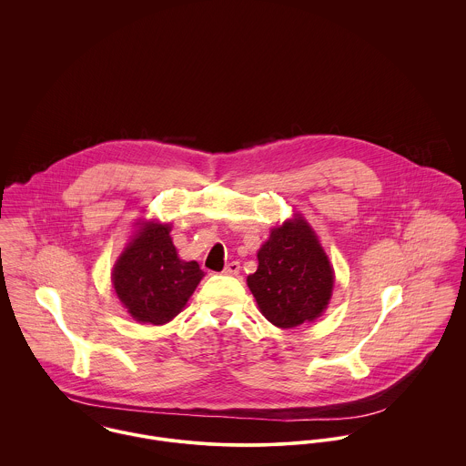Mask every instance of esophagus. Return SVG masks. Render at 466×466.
<instances>
[{
	"instance_id": "34e87169",
	"label": "esophagus",
	"mask_w": 466,
	"mask_h": 466,
	"mask_svg": "<svg viewBox=\"0 0 466 466\" xmlns=\"http://www.w3.org/2000/svg\"><path fill=\"white\" fill-rule=\"evenodd\" d=\"M222 272L228 274V276H235V274L240 272V264L238 262H229V264H226Z\"/></svg>"
}]
</instances>
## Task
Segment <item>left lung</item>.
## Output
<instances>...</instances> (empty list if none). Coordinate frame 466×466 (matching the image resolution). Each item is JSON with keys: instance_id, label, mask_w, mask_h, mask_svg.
I'll return each instance as SVG.
<instances>
[{"instance_id": "1", "label": "left lung", "mask_w": 466, "mask_h": 466, "mask_svg": "<svg viewBox=\"0 0 466 466\" xmlns=\"http://www.w3.org/2000/svg\"><path fill=\"white\" fill-rule=\"evenodd\" d=\"M248 287L267 321L278 329H294L323 314L332 298L333 268L303 217L270 229Z\"/></svg>"}]
</instances>
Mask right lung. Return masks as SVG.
<instances>
[{
  "label": "right lung",
  "instance_id": "right-lung-1",
  "mask_svg": "<svg viewBox=\"0 0 466 466\" xmlns=\"http://www.w3.org/2000/svg\"><path fill=\"white\" fill-rule=\"evenodd\" d=\"M204 272L177 257L170 224L147 222L113 270L118 299L139 323L165 325L187 305Z\"/></svg>",
  "mask_w": 466,
  "mask_h": 466
}]
</instances>
